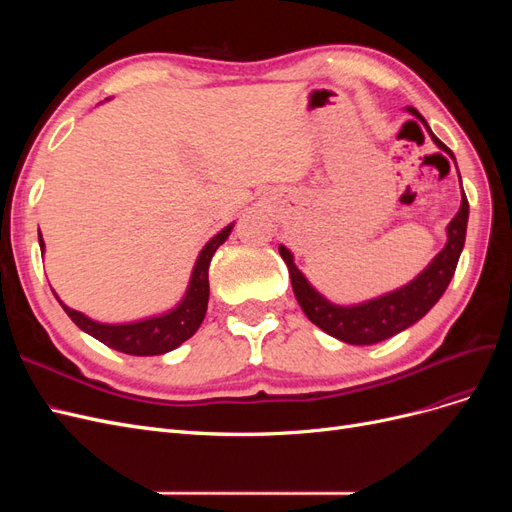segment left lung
Returning a JSON list of instances; mask_svg holds the SVG:
<instances>
[{"mask_svg": "<svg viewBox=\"0 0 512 512\" xmlns=\"http://www.w3.org/2000/svg\"><path fill=\"white\" fill-rule=\"evenodd\" d=\"M408 113H412L416 119H421L425 123V119L418 115V111H414V108L408 106ZM425 128L431 136V141L455 160L453 151L429 130L427 123ZM468 215H470V205L461 188V207L455 218L451 220V224L446 226V245L442 247L440 254L433 256L429 265L406 286L356 305H337V303H331L327 297H322V294L307 282V277L299 271V267L294 265V256L288 247L280 245V254L290 273L294 297H297L305 316L324 333L339 339V342L354 344V346H371V344L384 342V339H389L404 329L412 327L414 322L421 320L429 309L440 301L444 290L453 280L463 243H466Z\"/></svg>", "mask_w": 512, "mask_h": 512, "instance_id": "obj_1", "label": "left lung"}]
</instances>
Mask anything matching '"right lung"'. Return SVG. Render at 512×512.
<instances>
[{"instance_id":"1","label":"right lung","mask_w":512,"mask_h":512,"mask_svg":"<svg viewBox=\"0 0 512 512\" xmlns=\"http://www.w3.org/2000/svg\"><path fill=\"white\" fill-rule=\"evenodd\" d=\"M232 226L235 224H228L226 228H222L218 235L211 237L203 250H200L183 299L179 301L177 307L168 309L164 314L149 316L134 322L108 324V322L91 320L89 316L76 312V309L68 307L64 301H61L55 292L53 294L76 327L85 331L87 335L96 337L104 346L119 350L123 354H132V356L166 354L170 350H175L177 346H181L183 342H188V339L198 331L200 322H203L207 314V303H209L211 258L215 250H218V247L230 237ZM38 241H40V250L44 254V241H42L40 230H38Z\"/></svg>"}]
</instances>
